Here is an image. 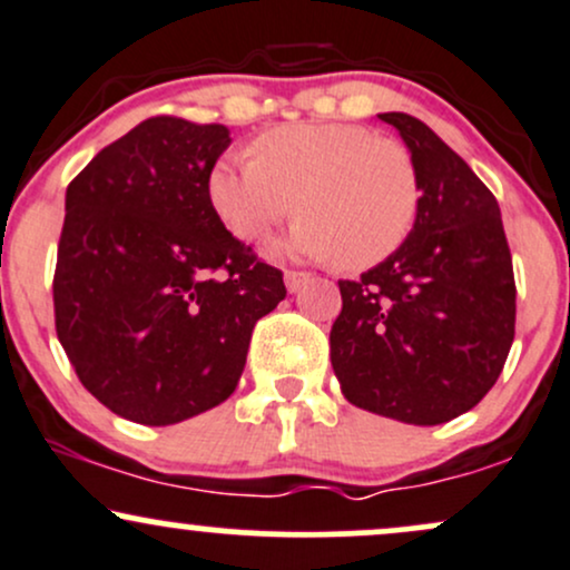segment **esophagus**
Masks as SVG:
<instances>
[{
  "label": "esophagus",
  "mask_w": 570,
  "mask_h": 570,
  "mask_svg": "<svg viewBox=\"0 0 570 570\" xmlns=\"http://www.w3.org/2000/svg\"><path fill=\"white\" fill-rule=\"evenodd\" d=\"M284 281H286V289L289 292H299L303 286L311 281V273H303V271H286L284 273Z\"/></svg>",
  "instance_id": "obj_1"
}]
</instances>
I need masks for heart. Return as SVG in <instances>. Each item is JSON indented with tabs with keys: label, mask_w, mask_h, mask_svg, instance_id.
I'll use <instances>...</instances> for the list:
<instances>
[{
	"label": "heart",
	"mask_w": 570,
	"mask_h": 570,
	"mask_svg": "<svg viewBox=\"0 0 570 570\" xmlns=\"http://www.w3.org/2000/svg\"><path fill=\"white\" fill-rule=\"evenodd\" d=\"M208 200L240 240H265L297 217L289 246L364 271L407 244L423 203L415 158L402 141L358 122H289L259 134L248 158L208 171Z\"/></svg>",
	"instance_id": "b5f03b06"
}]
</instances>
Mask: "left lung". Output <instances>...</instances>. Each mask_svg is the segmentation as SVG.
<instances>
[{"instance_id": "8db88e82", "label": "left lung", "mask_w": 570, "mask_h": 570, "mask_svg": "<svg viewBox=\"0 0 570 570\" xmlns=\"http://www.w3.org/2000/svg\"><path fill=\"white\" fill-rule=\"evenodd\" d=\"M423 185L417 225L394 257L337 281L332 367L356 407L415 426L472 410L514 340L517 286L495 195L426 122L385 112Z\"/></svg>"}]
</instances>
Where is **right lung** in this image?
Wrapping results in <instances>:
<instances>
[{
    "label": "right lung",
    "instance_id": "add662e5",
    "mask_svg": "<svg viewBox=\"0 0 570 570\" xmlns=\"http://www.w3.org/2000/svg\"><path fill=\"white\" fill-rule=\"evenodd\" d=\"M225 126L149 117L67 187L53 273L56 335L85 389L144 426L217 407L284 273L225 230L208 171Z\"/></svg>",
    "mask_w": 570,
    "mask_h": 570
}]
</instances>
